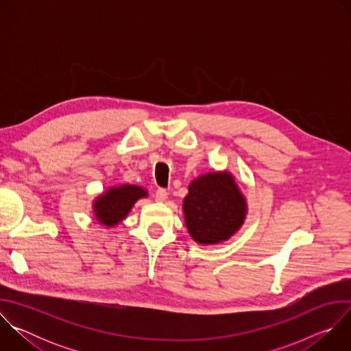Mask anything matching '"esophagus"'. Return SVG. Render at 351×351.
<instances>
[{
    "label": "esophagus",
    "instance_id": "1",
    "mask_svg": "<svg viewBox=\"0 0 351 351\" xmlns=\"http://www.w3.org/2000/svg\"><path fill=\"white\" fill-rule=\"evenodd\" d=\"M154 197H156L157 202H161V203H162V202H165V199H167L168 193H167V190H165V189H158V190L156 191Z\"/></svg>",
    "mask_w": 351,
    "mask_h": 351
}]
</instances>
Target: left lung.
<instances>
[{
  "label": "left lung",
  "instance_id": "8db88e82",
  "mask_svg": "<svg viewBox=\"0 0 351 351\" xmlns=\"http://www.w3.org/2000/svg\"><path fill=\"white\" fill-rule=\"evenodd\" d=\"M183 210L191 237L214 244L229 239L241 226L245 202L229 173H208L191 182Z\"/></svg>",
  "mask_w": 351,
  "mask_h": 351
}]
</instances>
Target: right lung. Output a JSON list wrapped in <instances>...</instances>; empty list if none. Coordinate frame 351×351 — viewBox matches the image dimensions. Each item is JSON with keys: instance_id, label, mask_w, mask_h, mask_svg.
<instances>
[{"instance_id": "1", "label": "right lung", "mask_w": 351, "mask_h": 351, "mask_svg": "<svg viewBox=\"0 0 351 351\" xmlns=\"http://www.w3.org/2000/svg\"><path fill=\"white\" fill-rule=\"evenodd\" d=\"M145 195L147 193L141 187L133 184L110 189L95 199L94 211L97 219L107 226H114L128 215L140 197Z\"/></svg>"}]
</instances>
